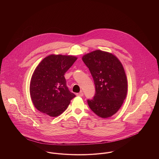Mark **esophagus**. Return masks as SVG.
<instances>
[{"label": "esophagus", "mask_w": 159, "mask_h": 159, "mask_svg": "<svg viewBox=\"0 0 159 159\" xmlns=\"http://www.w3.org/2000/svg\"><path fill=\"white\" fill-rule=\"evenodd\" d=\"M76 95H77V96H79V97H83V96L84 95V94H83V93L82 91H81L80 93H77Z\"/></svg>", "instance_id": "1"}]
</instances>
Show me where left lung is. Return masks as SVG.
<instances>
[{
    "mask_svg": "<svg viewBox=\"0 0 159 159\" xmlns=\"http://www.w3.org/2000/svg\"><path fill=\"white\" fill-rule=\"evenodd\" d=\"M82 59L90 70L95 86L93 98L88 100L89 108L100 117L112 116L121 107L127 93L122 64L114 54L101 50L88 53Z\"/></svg>",
    "mask_w": 159,
    "mask_h": 159,
    "instance_id": "obj_1",
    "label": "left lung"
}]
</instances>
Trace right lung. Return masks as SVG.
<instances>
[{"instance_id":"right-lung-1","label":"right lung","mask_w":159,"mask_h":159,"mask_svg":"<svg viewBox=\"0 0 159 159\" xmlns=\"http://www.w3.org/2000/svg\"><path fill=\"white\" fill-rule=\"evenodd\" d=\"M76 59L73 56L51 54L35 69L30 83V94L39 111L56 117L67 108L75 95L68 90L64 75Z\"/></svg>"}]
</instances>
